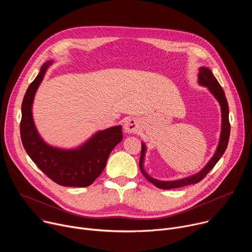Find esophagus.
<instances>
[{
	"instance_id": "34e87169",
	"label": "esophagus",
	"mask_w": 252,
	"mask_h": 252,
	"mask_svg": "<svg viewBox=\"0 0 252 252\" xmlns=\"http://www.w3.org/2000/svg\"><path fill=\"white\" fill-rule=\"evenodd\" d=\"M124 129L126 133H136L139 130L138 122L134 118L126 120L124 125Z\"/></svg>"
}]
</instances>
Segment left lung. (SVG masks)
<instances>
[{"instance_id":"obj_1","label":"left lung","mask_w":252,"mask_h":252,"mask_svg":"<svg viewBox=\"0 0 252 252\" xmlns=\"http://www.w3.org/2000/svg\"><path fill=\"white\" fill-rule=\"evenodd\" d=\"M198 85L201 87L207 88V90L210 92V94L215 97L220 105L221 111V130L220 135V141L217 150H215L213 156L208 160V162L204 165L203 168H201L198 172L184 177L176 179V181H159L153 176H151L146 170H145V158L147 153V146L146 143L141 141V154H140V159H139V168L142 174L148 179L150 183H152L154 186H156L158 189H177L189 185H194L199 183L201 179L204 178V176L213 168V166L218 163V161L220 159V158L223 156L227 145L228 139L230 134V125H229V111H228V103L227 99L225 97L224 91L222 90L221 86L218 82L213 76L212 71L205 66H201L198 68Z\"/></svg>"}]
</instances>
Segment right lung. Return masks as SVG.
Masks as SVG:
<instances>
[{"label": "right lung", "mask_w": 252, "mask_h": 252, "mask_svg": "<svg viewBox=\"0 0 252 252\" xmlns=\"http://www.w3.org/2000/svg\"><path fill=\"white\" fill-rule=\"evenodd\" d=\"M53 63L50 60L42 65L39 75L25 94L20 125L21 139L31 159L53 182L63 187L86 188L104 169L110 154L123 139V127L116 126L98 130L74 149L57 148L46 142L35 127L32 103L35 93Z\"/></svg>", "instance_id": "1"}]
</instances>
